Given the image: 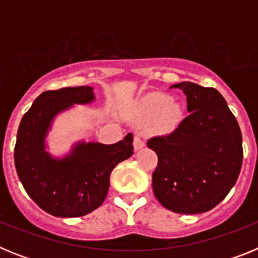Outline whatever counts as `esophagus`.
I'll use <instances>...</instances> for the list:
<instances>
[{
    "label": "esophagus",
    "mask_w": 258,
    "mask_h": 258,
    "mask_svg": "<svg viewBox=\"0 0 258 258\" xmlns=\"http://www.w3.org/2000/svg\"><path fill=\"white\" fill-rule=\"evenodd\" d=\"M145 146H146L145 141H143L140 136H136V137H134L133 147H134V150H136V151H138V150L143 149V147H145Z\"/></svg>",
    "instance_id": "esophagus-1"
}]
</instances>
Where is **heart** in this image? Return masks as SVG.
I'll use <instances>...</instances> for the list:
<instances>
[{
    "label": "heart",
    "instance_id": "b5f03b06",
    "mask_svg": "<svg viewBox=\"0 0 258 258\" xmlns=\"http://www.w3.org/2000/svg\"><path fill=\"white\" fill-rule=\"evenodd\" d=\"M134 113L141 121L151 122L156 120L157 131L170 133L183 120V107L172 101L169 95L152 93L141 99L134 108Z\"/></svg>",
    "mask_w": 258,
    "mask_h": 258
}]
</instances>
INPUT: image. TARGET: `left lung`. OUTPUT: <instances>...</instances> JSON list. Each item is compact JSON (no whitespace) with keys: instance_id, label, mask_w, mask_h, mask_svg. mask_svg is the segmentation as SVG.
<instances>
[{"instance_id":"8db88e82","label":"left lung","mask_w":258,"mask_h":258,"mask_svg":"<svg viewBox=\"0 0 258 258\" xmlns=\"http://www.w3.org/2000/svg\"><path fill=\"white\" fill-rule=\"evenodd\" d=\"M173 88L183 90L190 115L173 133L147 142L159 159L152 190L161 206L174 213H204L222 202L238 179L241 132L216 89L190 81Z\"/></svg>"}]
</instances>
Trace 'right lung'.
I'll use <instances>...</instances> for the list:
<instances>
[{
  "instance_id": "add662e5",
  "label": "right lung",
  "mask_w": 258,
  "mask_h": 258,
  "mask_svg": "<svg viewBox=\"0 0 258 258\" xmlns=\"http://www.w3.org/2000/svg\"><path fill=\"white\" fill-rule=\"evenodd\" d=\"M94 101L92 86L49 90L36 98L20 121L14 150L18 177L29 198L55 217H81L102 206L112 169L133 155L132 133L113 145L79 141L63 156L47 151L56 116Z\"/></svg>"
}]
</instances>
